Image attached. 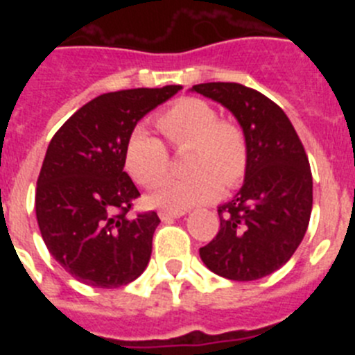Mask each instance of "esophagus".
<instances>
[{"mask_svg": "<svg viewBox=\"0 0 355 355\" xmlns=\"http://www.w3.org/2000/svg\"><path fill=\"white\" fill-rule=\"evenodd\" d=\"M158 215L162 220H171V218H180V216H183L184 209H180V211H175V209H159Z\"/></svg>", "mask_w": 355, "mask_h": 355, "instance_id": "34e87169", "label": "esophagus"}]
</instances>
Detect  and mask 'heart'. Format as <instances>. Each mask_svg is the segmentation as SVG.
<instances>
[{
    "mask_svg": "<svg viewBox=\"0 0 355 355\" xmlns=\"http://www.w3.org/2000/svg\"><path fill=\"white\" fill-rule=\"evenodd\" d=\"M158 126L175 150H184V178H168L150 200L167 209H187L216 199L222 190L243 181L249 168V140L231 119L218 117L209 103L196 97L175 101L158 117ZM126 171L142 187H155L171 167V155L162 139L139 126L131 133L124 153Z\"/></svg>",
    "mask_w": 355,
    "mask_h": 355,
    "instance_id": "b5f03b06",
    "label": "heart"
}]
</instances>
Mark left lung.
Wrapping results in <instances>:
<instances>
[{"label":"left lung","instance_id":"obj_1","mask_svg":"<svg viewBox=\"0 0 355 355\" xmlns=\"http://www.w3.org/2000/svg\"><path fill=\"white\" fill-rule=\"evenodd\" d=\"M233 112L249 140V168L240 192L218 208L220 229L200 259L231 281H256L279 270L306 234L313 208L309 159L281 106L240 83L193 85Z\"/></svg>","mask_w":355,"mask_h":355}]
</instances>
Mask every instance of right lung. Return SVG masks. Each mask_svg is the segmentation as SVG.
Wrapping results in <instances>:
<instances>
[{"label": "right lung", "instance_id": "right-lung-1", "mask_svg": "<svg viewBox=\"0 0 355 355\" xmlns=\"http://www.w3.org/2000/svg\"><path fill=\"white\" fill-rule=\"evenodd\" d=\"M181 90L130 89L81 106L49 142L35 192L42 240L53 258L81 283L119 288L146 270L156 211L130 216L139 199L124 172V153L137 122Z\"/></svg>", "mask_w": 355, "mask_h": 355}]
</instances>
